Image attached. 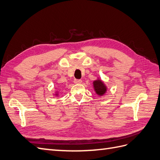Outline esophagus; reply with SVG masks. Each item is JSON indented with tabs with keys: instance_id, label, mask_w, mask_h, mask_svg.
<instances>
[{
	"instance_id": "34e87169",
	"label": "esophagus",
	"mask_w": 160,
	"mask_h": 160,
	"mask_svg": "<svg viewBox=\"0 0 160 160\" xmlns=\"http://www.w3.org/2000/svg\"><path fill=\"white\" fill-rule=\"evenodd\" d=\"M74 83H75V84H79V83H82V80H81V79H75V80H74Z\"/></svg>"
}]
</instances>
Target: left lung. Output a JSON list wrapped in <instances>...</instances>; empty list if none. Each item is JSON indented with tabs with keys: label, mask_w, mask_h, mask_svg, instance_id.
<instances>
[{
	"label": "left lung",
	"mask_w": 160,
	"mask_h": 160,
	"mask_svg": "<svg viewBox=\"0 0 160 160\" xmlns=\"http://www.w3.org/2000/svg\"><path fill=\"white\" fill-rule=\"evenodd\" d=\"M93 87H94V89L96 93L98 95H102L107 91V88L102 81H95L93 82Z\"/></svg>",
	"instance_id": "8db88e82"
}]
</instances>
